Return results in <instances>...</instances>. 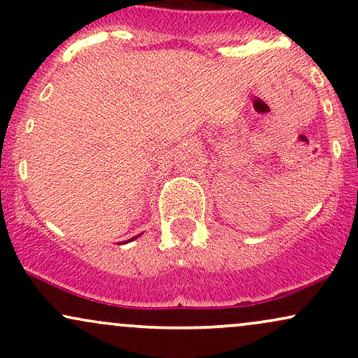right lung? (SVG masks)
<instances>
[{
    "label": "right lung",
    "instance_id": "right-lung-1",
    "mask_svg": "<svg viewBox=\"0 0 358 358\" xmlns=\"http://www.w3.org/2000/svg\"><path fill=\"white\" fill-rule=\"evenodd\" d=\"M139 236H141V234H139ZM139 236H136V237H133V239H129V241H134V239H138ZM129 241H126V242H129ZM122 244H124V242H122Z\"/></svg>",
    "mask_w": 358,
    "mask_h": 358
}]
</instances>
